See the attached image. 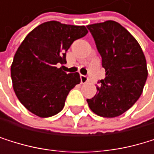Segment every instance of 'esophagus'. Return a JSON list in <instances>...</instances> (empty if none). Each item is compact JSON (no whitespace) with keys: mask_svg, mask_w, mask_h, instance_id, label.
<instances>
[{"mask_svg":"<svg viewBox=\"0 0 154 154\" xmlns=\"http://www.w3.org/2000/svg\"><path fill=\"white\" fill-rule=\"evenodd\" d=\"M80 81H81L82 84H85V83H87L88 81V76H86V75H80Z\"/></svg>","mask_w":154,"mask_h":154,"instance_id":"1","label":"esophagus"}]
</instances>
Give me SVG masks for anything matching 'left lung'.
<instances>
[{
  "instance_id": "8db88e82",
  "label": "left lung",
  "mask_w": 154,
  "mask_h": 154,
  "mask_svg": "<svg viewBox=\"0 0 154 154\" xmlns=\"http://www.w3.org/2000/svg\"><path fill=\"white\" fill-rule=\"evenodd\" d=\"M91 33L105 78L99 81L97 93L87 102L94 114L118 116L140 97L148 76L143 51L136 38L116 21L87 26Z\"/></svg>"
}]
</instances>
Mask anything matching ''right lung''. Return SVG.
I'll use <instances>...</instances> for the list:
<instances>
[{"label":"right lung","instance_id":"right-lung-1","mask_svg":"<svg viewBox=\"0 0 154 154\" xmlns=\"http://www.w3.org/2000/svg\"><path fill=\"white\" fill-rule=\"evenodd\" d=\"M88 33L84 26L45 22L29 32L11 66L13 88L20 103L39 117L61 112L69 91L80 83L78 72L66 74L57 64L66 63V51Z\"/></svg>","mask_w":154,"mask_h":154}]
</instances>
